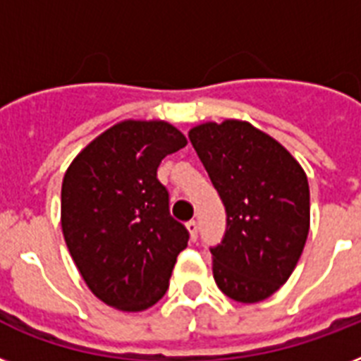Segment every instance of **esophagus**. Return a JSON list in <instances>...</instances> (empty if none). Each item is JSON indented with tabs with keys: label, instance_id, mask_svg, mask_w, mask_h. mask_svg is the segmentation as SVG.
Instances as JSON below:
<instances>
[{
	"label": "esophagus",
	"instance_id": "obj_1",
	"mask_svg": "<svg viewBox=\"0 0 361 361\" xmlns=\"http://www.w3.org/2000/svg\"><path fill=\"white\" fill-rule=\"evenodd\" d=\"M187 231H189V234H191L192 240H197L198 238V223L195 219L187 221Z\"/></svg>",
	"mask_w": 361,
	"mask_h": 361
}]
</instances>
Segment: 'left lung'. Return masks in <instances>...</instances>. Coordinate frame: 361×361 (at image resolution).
Instances as JSON below:
<instances>
[{
    "mask_svg": "<svg viewBox=\"0 0 361 361\" xmlns=\"http://www.w3.org/2000/svg\"><path fill=\"white\" fill-rule=\"evenodd\" d=\"M189 138L226 212L225 236L209 249L215 283L236 302H262L302 257L307 176L279 142L247 121L198 125Z\"/></svg>",
    "mask_w": 361,
    "mask_h": 361,
    "instance_id": "8db88e82",
    "label": "left lung"
}]
</instances>
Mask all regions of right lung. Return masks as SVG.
Listing matches in <instances>:
<instances>
[{
    "label": "right lung",
    "mask_w": 361,
    "mask_h": 361,
    "mask_svg": "<svg viewBox=\"0 0 361 361\" xmlns=\"http://www.w3.org/2000/svg\"><path fill=\"white\" fill-rule=\"evenodd\" d=\"M185 144L166 121H121L65 172V243L90 290L110 307L144 311L169 288L189 232L170 215L157 169Z\"/></svg>",
    "instance_id": "right-lung-1"
}]
</instances>
